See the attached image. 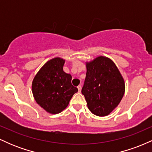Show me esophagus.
Listing matches in <instances>:
<instances>
[{
  "label": "esophagus",
  "instance_id": "1",
  "mask_svg": "<svg viewBox=\"0 0 152 152\" xmlns=\"http://www.w3.org/2000/svg\"><path fill=\"white\" fill-rule=\"evenodd\" d=\"M77 88L78 89V92H81V85H79V86H78Z\"/></svg>",
  "mask_w": 152,
  "mask_h": 152
}]
</instances>
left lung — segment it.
<instances>
[{
	"instance_id": "left-lung-1",
	"label": "left lung",
	"mask_w": 152,
	"mask_h": 152,
	"mask_svg": "<svg viewBox=\"0 0 152 152\" xmlns=\"http://www.w3.org/2000/svg\"><path fill=\"white\" fill-rule=\"evenodd\" d=\"M86 70L81 93L88 109L96 116H107L123 98L124 78L114 63L104 56L86 63Z\"/></svg>"
}]
</instances>
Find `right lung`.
<instances>
[{
	"mask_svg": "<svg viewBox=\"0 0 152 152\" xmlns=\"http://www.w3.org/2000/svg\"><path fill=\"white\" fill-rule=\"evenodd\" d=\"M65 60L48 61L36 75L32 92L36 102L50 114H58L69 105L78 88L71 84V76L63 71Z\"/></svg>",
	"mask_w": 152,
	"mask_h": 152,
	"instance_id": "right-lung-1",
	"label": "right lung"
}]
</instances>
